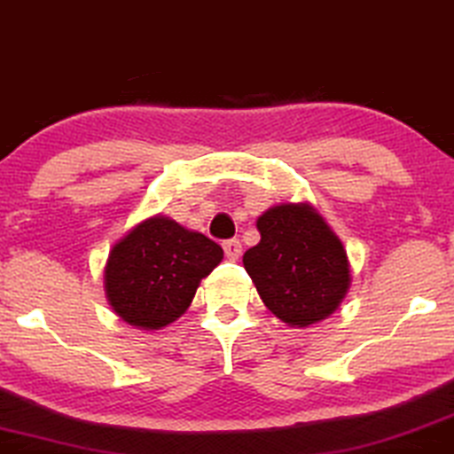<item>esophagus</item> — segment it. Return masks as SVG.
<instances>
[{
	"label": "esophagus",
	"instance_id": "34e87169",
	"mask_svg": "<svg viewBox=\"0 0 454 454\" xmlns=\"http://www.w3.org/2000/svg\"><path fill=\"white\" fill-rule=\"evenodd\" d=\"M223 250H225V256L229 261H238L242 256V244H239V239H227V242H223Z\"/></svg>",
	"mask_w": 454,
	"mask_h": 454
}]
</instances>
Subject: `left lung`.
<instances>
[{
  "label": "left lung",
  "mask_w": 454,
  "mask_h": 454,
  "mask_svg": "<svg viewBox=\"0 0 454 454\" xmlns=\"http://www.w3.org/2000/svg\"><path fill=\"white\" fill-rule=\"evenodd\" d=\"M261 242L246 250L244 270L273 316L307 328L333 316L351 284L337 233L309 201H282L256 218Z\"/></svg>",
  "instance_id": "1"
}]
</instances>
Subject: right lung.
<instances>
[{
    "mask_svg": "<svg viewBox=\"0 0 454 454\" xmlns=\"http://www.w3.org/2000/svg\"><path fill=\"white\" fill-rule=\"evenodd\" d=\"M223 261V248L204 233L153 215L111 248L105 294L126 324L161 330L192 305L200 282Z\"/></svg>",
    "mask_w": 454,
    "mask_h": 454,
    "instance_id": "1",
    "label": "right lung"
}]
</instances>
